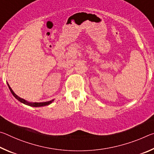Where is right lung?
Listing matches in <instances>:
<instances>
[{
    "label": "right lung",
    "instance_id": "1",
    "mask_svg": "<svg viewBox=\"0 0 154 154\" xmlns=\"http://www.w3.org/2000/svg\"><path fill=\"white\" fill-rule=\"evenodd\" d=\"M7 85H8L9 90H10V91H11V92L12 93V94L14 95V97H15V98H16V99H17V100H19L20 102L24 103V104H25V105H29V106H35V107H36V106H43L48 105H49V104H51V103L54 101V100H50V101H48V102H44V103H28V102H27V101H26L25 100H24V99L20 98L19 96L15 94L14 92V91L12 90L11 88H10L9 85L8 84V83H7Z\"/></svg>",
    "mask_w": 154,
    "mask_h": 154
}]
</instances>
